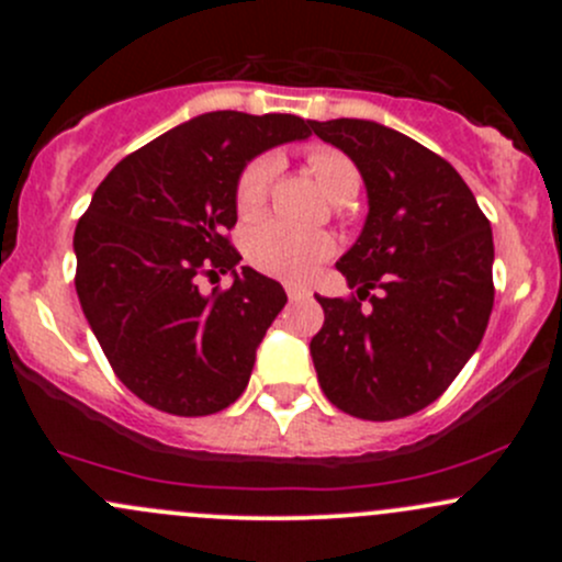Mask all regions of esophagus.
<instances>
[{"instance_id":"34e87169","label":"esophagus","mask_w":562,"mask_h":562,"mask_svg":"<svg viewBox=\"0 0 562 562\" xmlns=\"http://www.w3.org/2000/svg\"><path fill=\"white\" fill-rule=\"evenodd\" d=\"M285 293H288V299H291V302H299V299H307L310 296V291L304 285H291V282H288L285 285Z\"/></svg>"}]
</instances>
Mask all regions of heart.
I'll use <instances>...</instances> for the list:
<instances>
[{
    "mask_svg": "<svg viewBox=\"0 0 562 562\" xmlns=\"http://www.w3.org/2000/svg\"><path fill=\"white\" fill-rule=\"evenodd\" d=\"M304 166L313 173V179L323 187L331 201L345 203L359 190V168L353 166L345 151L331 146H313L304 155ZM277 173V162L271 157H255L241 168L236 179L234 203L241 217H252L269 195L271 179ZM334 241L321 231H296L277 220L252 225L245 236V258L249 266L271 277L282 280H304L313 274V269L323 258H328Z\"/></svg>",
    "mask_w": 562,
    "mask_h": 562,
    "instance_id": "b5f03b06",
    "label": "heart"
}]
</instances>
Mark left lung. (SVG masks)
Wrapping results in <instances>:
<instances>
[{
  "label": "left lung",
  "instance_id": "8db88e82",
  "mask_svg": "<svg viewBox=\"0 0 562 562\" xmlns=\"http://www.w3.org/2000/svg\"><path fill=\"white\" fill-rule=\"evenodd\" d=\"M313 130L356 162L370 198L364 231L337 260L356 296H317V383L350 416L405 418L451 386L484 337L495 304L490 220L451 162L418 140L367 119Z\"/></svg>",
  "mask_w": 562,
  "mask_h": 562
}]
</instances>
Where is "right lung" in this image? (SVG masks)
<instances>
[{"label":"right lung","mask_w":562,"mask_h":562,"mask_svg":"<svg viewBox=\"0 0 562 562\" xmlns=\"http://www.w3.org/2000/svg\"><path fill=\"white\" fill-rule=\"evenodd\" d=\"M313 135L291 113L212 111L124 157L78 220L76 291L119 381L171 416L241 396L255 350L288 296L231 245L236 179L260 151ZM231 270L235 285L196 291Z\"/></svg>","instance_id":"obj_1"}]
</instances>
